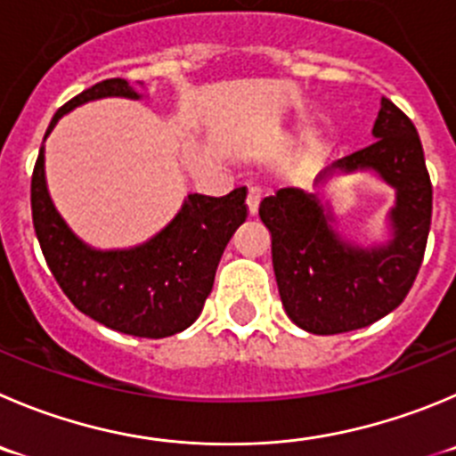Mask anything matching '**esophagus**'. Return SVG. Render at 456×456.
I'll return each instance as SVG.
<instances>
[{
	"instance_id": "1",
	"label": "esophagus",
	"mask_w": 456,
	"mask_h": 456,
	"mask_svg": "<svg viewBox=\"0 0 456 456\" xmlns=\"http://www.w3.org/2000/svg\"><path fill=\"white\" fill-rule=\"evenodd\" d=\"M261 189H249L248 193V208H249V216H256L258 214V204H261Z\"/></svg>"
}]
</instances>
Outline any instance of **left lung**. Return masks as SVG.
<instances>
[{"mask_svg": "<svg viewBox=\"0 0 456 456\" xmlns=\"http://www.w3.org/2000/svg\"><path fill=\"white\" fill-rule=\"evenodd\" d=\"M376 142L322 170L317 186L338 173L371 170L395 191L391 238L360 248L333 227L319 193L279 189L258 207L272 233V265L288 317L314 335L364 329L398 308L423 263L432 223V182L419 132L403 110L380 101Z\"/></svg>", "mask_w": 456, "mask_h": 456, "instance_id": "1", "label": "left lung"}]
</instances>
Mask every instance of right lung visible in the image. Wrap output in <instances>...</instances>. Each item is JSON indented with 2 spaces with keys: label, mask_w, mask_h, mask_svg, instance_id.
I'll list each match as a JSON object with an SVG mask.
<instances>
[{
  "label": "right lung",
  "mask_w": 456,
  "mask_h": 456,
  "mask_svg": "<svg viewBox=\"0 0 456 456\" xmlns=\"http://www.w3.org/2000/svg\"><path fill=\"white\" fill-rule=\"evenodd\" d=\"M108 96L142 99L123 78L92 85L55 112L45 139L62 114ZM245 198V186L223 198L193 193L151 240L103 252L80 240L55 211L45 180V146L31 177L33 227L62 292L94 322L151 339L182 333L200 317L229 238L248 218Z\"/></svg>",
  "instance_id": "right-lung-1"
}]
</instances>
